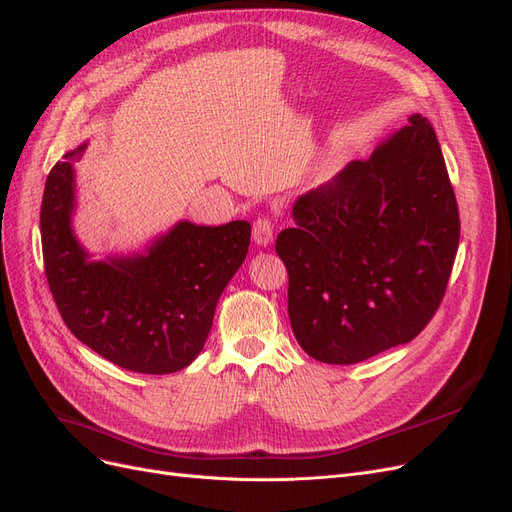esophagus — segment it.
Here are the masks:
<instances>
[{"label":"esophagus","mask_w":512,"mask_h":512,"mask_svg":"<svg viewBox=\"0 0 512 512\" xmlns=\"http://www.w3.org/2000/svg\"><path fill=\"white\" fill-rule=\"evenodd\" d=\"M253 240L257 246H268L274 240V223L268 217H259L253 223Z\"/></svg>","instance_id":"34e87169"}]
</instances>
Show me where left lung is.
<instances>
[{"label":"left lung","instance_id":"left-lung-1","mask_svg":"<svg viewBox=\"0 0 512 512\" xmlns=\"http://www.w3.org/2000/svg\"><path fill=\"white\" fill-rule=\"evenodd\" d=\"M276 238L289 318L306 354L354 365L411 342L437 312L460 242L437 135L413 113L327 185L299 196Z\"/></svg>","mask_w":512,"mask_h":512}]
</instances>
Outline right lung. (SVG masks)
I'll return each mask as SVG.
<instances>
[{
  "label": "right lung",
  "mask_w": 512,
  "mask_h": 512,
  "mask_svg": "<svg viewBox=\"0 0 512 512\" xmlns=\"http://www.w3.org/2000/svg\"><path fill=\"white\" fill-rule=\"evenodd\" d=\"M86 147L52 166L42 198L44 268L56 308L109 363L149 375L181 371L202 352L217 301L249 253L251 223L179 221L141 253L94 261L73 232V164Z\"/></svg>",
  "instance_id": "right-lung-1"
}]
</instances>
